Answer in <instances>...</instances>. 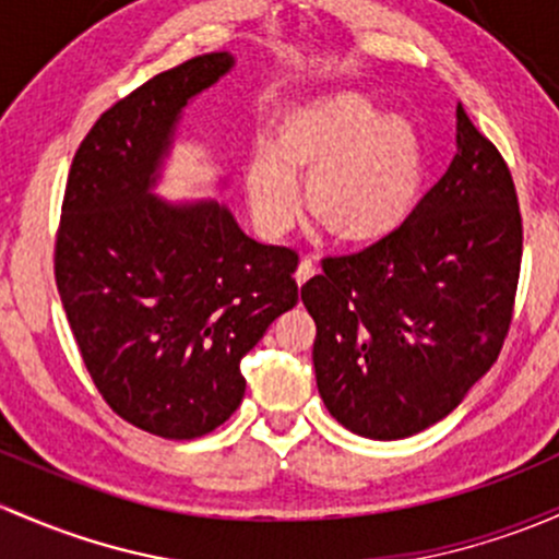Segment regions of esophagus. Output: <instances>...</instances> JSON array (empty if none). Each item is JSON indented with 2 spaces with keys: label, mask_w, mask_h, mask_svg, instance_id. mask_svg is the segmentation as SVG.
I'll return each mask as SVG.
<instances>
[{
  "label": "esophagus",
  "mask_w": 559,
  "mask_h": 559,
  "mask_svg": "<svg viewBox=\"0 0 559 559\" xmlns=\"http://www.w3.org/2000/svg\"><path fill=\"white\" fill-rule=\"evenodd\" d=\"M313 275H316V264H313V260H308V257H305V260L297 264V273H295L297 284L302 286L305 281H308V278H313Z\"/></svg>",
  "instance_id": "34e87169"
}]
</instances>
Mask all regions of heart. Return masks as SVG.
<instances>
[{"label": "heart", "mask_w": 559, "mask_h": 559, "mask_svg": "<svg viewBox=\"0 0 559 559\" xmlns=\"http://www.w3.org/2000/svg\"><path fill=\"white\" fill-rule=\"evenodd\" d=\"M295 171H308V209L334 238L372 243L418 209L426 176L420 133L407 117L383 115L361 93H329L292 111L278 146L260 141L246 168L251 211L267 233L292 225Z\"/></svg>", "instance_id": "b5f03b06"}]
</instances>
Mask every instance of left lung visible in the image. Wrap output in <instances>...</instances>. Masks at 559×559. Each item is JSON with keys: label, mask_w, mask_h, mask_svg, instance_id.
Masks as SVG:
<instances>
[{"label": "left lung", "mask_w": 559, "mask_h": 559, "mask_svg": "<svg viewBox=\"0 0 559 559\" xmlns=\"http://www.w3.org/2000/svg\"><path fill=\"white\" fill-rule=\"evenodd\" d=\"M457 152L396 233L302 286L316 321V385L329 415L367 439L448 418L509 334L522 216L509 166L457 104Z\"/></svg>", "instance_id": "1"}]
</instances>
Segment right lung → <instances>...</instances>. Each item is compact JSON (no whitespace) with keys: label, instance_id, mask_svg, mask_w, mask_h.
I'll return each instance as SVG.
<instances>
[{"label":"right lung","instance_id":"right-lung-1","mask_svg":"<svg viewBox=\"0 0 559 559\" xmlns=\"http://www.w3.org/2000/svg\"><path fill=\"white\" fill-rule=\"evenodd\" d=\"M205 52L155 74L82 139L56 235V284L104 402L141 431L195 439L243 399L240 358L297 305V254L216 201L152 195L181 109L233 69Z\"/></svg>","mask_w":559,"mask_h":559}]
</instances>
